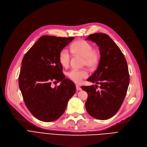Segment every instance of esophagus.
<instances>
[{
    "instance_id": "34e87169",
    "label": "esophagus",
    "mask_w": 147,
    "mask_h": 147,
    "mask_svg": "<svg viewBox=\"0 0 147 147\" xmlns=\"http://www.w3.org/2000/svg\"><path fill=\"white\" fill-rule=\"evenodd\" d=\"M76 89H77V90H81V88H80V86H79V85H78V84H76Z\"/></svg>"
}]
</instances>
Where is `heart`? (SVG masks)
I'll return each instance as SVG.
<instances>
[{"label":"heart","instance_id":"b5f03b06","mask_svg":"<svg viewBox=\"0 0 147 147\" xmlns=\"http://www.w3.org/2000/svg\"><path fill=\"white\" fill-rule=\"evenodd\" d=\"M71 52L76 55H80L83 58V64L90 68H95L98 66L101 59V53L99 49L92 48V45L84 40H79L74 42L70 46ZM59 61L63 67L68 66L70 61V54L66 48L62 49L59 53ZM68 76L73 81L80 83L88 76L85 69H73L68 73Z\"/></svg>","mask_w":147,"mask_h":147}]
</instances>
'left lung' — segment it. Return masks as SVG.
I'll use <instances>...</instances> for the list:
<instances>
[{
    "label": "left lung",
    "instance_id": "8db88e82",
    "mask_svg": "<svg viewBox=\"0 0 147 147\" xmlns=\"http://www.w3.org/2000/svg\"><path fill=\"white\" fill-rule=\"evenodd\" d=\"M86 40L98 46L101 59L96 70L87 80L96 84L81 87L88 93L85 107L92 117L107 120L117 113L126 96L129 84L127 61L119 46L107 34L94 33ZM97 84H100L99 90Z\"/></svg>",
    "mask_w": 147,
    "mask_h": 147
}]
</instances>
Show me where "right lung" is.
Instances as JSON below:
<instances>
[{
	"label": "right lung",
	"instance_id": "add662e5",
	"mask_svg": "<svg viewBox=\"0 0 147 147\" xmlns=\"http://www.w3.org/2000/svg\"><path fill=\"white\" fill-rule=\"evenodd\" d=\"M73 39L43 36L22 59L19 87L28 110L38 120L49 122L59 119L75 94V84L65 78L59 61L60 51ZM56 81L61 84L52 88L51 83Z\"/></svg>",
	"mask_w": 147,
	"mask_h": 147
}]
</instances>
